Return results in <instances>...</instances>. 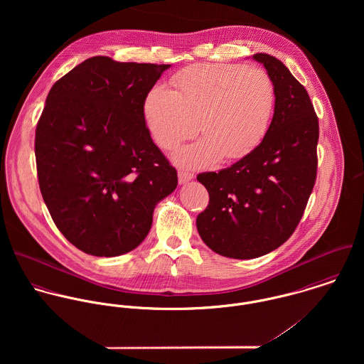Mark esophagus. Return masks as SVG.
I'll use <instances>...</instances> for the list:
<instances>
[{
    "mask_svg": "<svg viewBox=\"0 0 364 364\" xmlns=\"http://www.w3.org/2000/svg\"><path fill=\"white\" fill-rule=\"evenodd\" d=\"M178 178H179V183H181V185H185V183L191 182V181L195 178V175H193L192 172L179 171V172H178Z\"/></svg>",
    "mask_w": 364,
    "mask_h": 364,
    "instance_id": "1",
    "label": "esophagus"
}]
</instances>
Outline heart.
Listing matches in <instances>:
<instances>
[{"instance_id": "1", "label": "heart", "mask_w": 364, "mask_h": 364, "mask_svg": "<svg viewBox=\"0 0 364 364\" xmlns=\"http://www.w3.org/2000/svg\"><path fill=\"white\" fill-rule=\"evenodd\" d=\"M173 91L156 85L143 102L147 129L161 149L172 150L199 132L205 139L182 147L173 161L203 166L248 156L263 140L276 102L274 84L260 68L195 64L172 78Z\"/></svg>"}]
</instances>
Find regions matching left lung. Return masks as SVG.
Wrapping results in <instances>:
<instances>
[{"label": "left lung", "mask_w": 364, "mask_h": 364, "mask_svg": "<svg viewBox=\"0 0 364 364\" xmlns=\"http://www.w3.org/2000/svg\"><path fill=\"white\" fill-rule=\"evenodd\" d=\"M270 75L276 102L259 146L230 168L198 181L210 202L198 215L200 238L211 251L252 259L284 244L300 223L316 176L318 117L306 88L266 53L252 55Z\"/></svg>", "instance_id": "1"}]
</instances>
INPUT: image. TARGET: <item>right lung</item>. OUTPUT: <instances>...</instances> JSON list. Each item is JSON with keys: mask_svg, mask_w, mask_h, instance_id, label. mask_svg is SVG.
Segmentation results:
<instances>
[{"mask_svg": "<svg viewBox=\"0 0 364 364\" xmlns=\"http://www.w3.org/2000/svg\"><path fill=\"white\" fill-rule=\"evenodd\" d=\"M171 64L91 57L50 90L36 127L43 200L60 232L94 257L147 237L156 205L178 185L146 127L143 102Z\"/></svg>", "mask_w": 364, "mask_h": 364, "instance_id": "1", "label": "right lung"}]
</instances>
